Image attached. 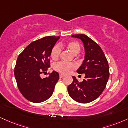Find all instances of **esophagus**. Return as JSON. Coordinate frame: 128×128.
I'll use <instances>...</instances> for the list:
<instances>
[{"mask_svg": "<svg viewBox=\"0 0 128 128\" xmlns=\"http://www.w3.org/2000/svg\"><path fill=\"white\" fill-rule=\"evenodd\" d=\"M63 77H64V75L62 74H60V78H62Z\"/></svg>", "mask_w": 128, "mask_h": 128, "instance_id": "34e87169", "label": "esophagus"}]
</instances>
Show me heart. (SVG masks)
I'll use <instances>...</instances> for the list:
<instances>
[{
  "label": "heart",
  "mask_w": 128,
  "mask_h": 128,
  "mask_svg": "<svg viewBox=\"0 0 128 128\" xmlns=\"http://www.w3.org/2000/svg\"><path fill=\"white\" fill-rule=\"evenodd\" d=\"M66 47L72 53L76 55L80 52L81 49L80 44L79 42L74 40L69 41L65 44ZM61 45H55L52 48L51 52H50V56L52 60H56L60 57L61 53ZM76 68V65L73 63H68L63 61H60L54 64V68L56 72L62 74L70 73L73 69Z\"/></svg>",
  "instance_id": "heart-1"
}]
</instances>
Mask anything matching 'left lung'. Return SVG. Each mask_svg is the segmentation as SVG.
Wrapping results in <instances>:
<instances>
[{"label": "left lung", "instance_id": "8db88e82", "mask_svg": "<svg viewBox=\"0 0 128 128\" xmlns=\"http://www.w3.org/2000/svg\"><path fill=\"white\" fill-rule=\"evenodd\" d=\"M72 36L81 39L84 44V60L77 72L85 76L80 82L73 76V82L68 86V94L77 102L88 103L96 100L105 89L110 75L108 61L101 47L86 35Z\"/></svg>", "mask_w": 128, "mask_h": 128}]
</instances>
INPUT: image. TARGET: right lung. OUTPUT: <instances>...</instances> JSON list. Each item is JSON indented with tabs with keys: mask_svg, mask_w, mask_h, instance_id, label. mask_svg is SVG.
Segmentation results:
<instances>
[{
	"mask_svg": "<svg viewBox=\"0 0 128 128\" xmlns=\"http://www.w3.org/2000/svg\"><path fill=\"white\" fill-rule=\"evenodd\" d=\"M60 38L46 36L32 42L18 56L14 68L16 84L23 96L31 102H44L53 94L59 74L53 71L44 79L40 74L50 67V52Z\"/></svg>",
	"mask_w": 128,
	"mask_h": 128,
	"instance_id": "obj_1",
	"label": "right lung"
}]
</instances>
